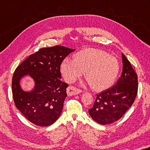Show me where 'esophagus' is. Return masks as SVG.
<instances>
[{"label": "esophagus", "instance_id": "34e87169", "mask_svg": "<svg viewBox=\"0 0 150 150\" xmlns=\"http://www.w3.org/2000/svg\"><path fill=\"white\" fill-rule=\"evenodd\" d=\"M82 92L81 90L75 88L74 86H69L67 88V94L68 96H73V95H77Z\"/></svg>", "mask_w": 150, "mask_h": 150}]
</instances>
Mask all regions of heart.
Segmentation results:
<instances>
[{
    "instance_id": "obj_1",
    "label": "heart",
    "mask_w": 150,
    "mask_h": 150,
    "mask_svg": "<svg viewBox=\"0 0 150 150\" xmlns=\"http://www.w3.org/2000/svg\"><path fill=\"white\" fill-rule=\"evenodd\" d=\"M119 71V64L115 57L94 48L79 51L73 59L66 58L60 66L62 75L67 82H74L85 72L86 83L98 91L108 88Z\"/></svg>"
}]
</instances>
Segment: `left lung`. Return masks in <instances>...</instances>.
Listing matches in <instances>:
<instances>
[{
  "label": "left lung",
  "mask_w": 150,
  "mask_h": 150,
  "mask_svg": "<svg viewBox=\"0 0 150 150\" xmlns=\"http://www.w3.org/2000/svg\"><path fill=\"white\" fill-rule=\"evenodd\" d=\"M122 71L115 85L96 95L90 115L99 124L118 121L134 103L138 92V76L123 54Z\"/></svg>",
  "instance_id": "1"
}]
</instances>
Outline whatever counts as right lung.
<instances>
[{"label":"right lung","instance_id":"obj_1","mask_svg":"<svg viewBox=\"0 0 150 150\" xmlns=\"http://www.w3.org/2000/svg\"><path fill=\"white\" fill-rule=\"evenodd\" d=\"M75 50L62 46L43 48L30 55L16 69L12 81L13 101L32 123L47 127L59 118L68 86L60 80V65ZM26 76L34 82V86L29 91H24L20 84Z\"/></svg>","mask_w":150,"mask_h":150}]
</instances>
